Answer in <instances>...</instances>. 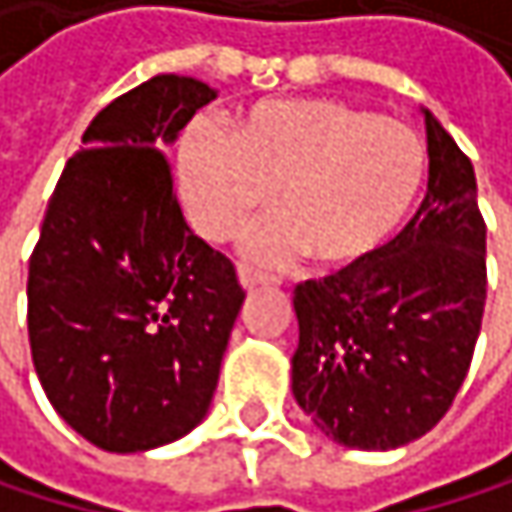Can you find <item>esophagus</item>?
<instances>
[{
  "label": "esophagus",
  "instance_id": "34e87169",
  "mask_svg": "<svg viewBox=\"0 0 512 512\" xmlns=\"http://www.w3.org/2000/svg\"><path fill=\"white\" fill-rule=\"evenodd\" d=\"M237 275H240V284H243L246 290L260 287V284H272V281H275L272 275L260 272V269H257V266H252V263H237Z\"/></svg>",
  "mask_w": 512,
  "mask_h": 512
}]
</instances>
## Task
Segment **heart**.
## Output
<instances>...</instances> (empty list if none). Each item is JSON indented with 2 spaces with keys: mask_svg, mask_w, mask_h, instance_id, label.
Listing matches in <instances>:
<instances>
[{
  "mask_svg": "<svg viewBox=\"0 0 512 512\" xmlns=\"http://www.w3.org/2000/svg\"><path fill=\"white\" fill-rule=\"evenodd\" d=\"M180 186L204 237L231 240L272 192L278 216L249 252L281 263L353 269L406 225L427 177V148L400 121L332 97L260 100L228 133L192 121L180 139Z\"/></svg>",
  "mask_w": 512,
  "mask_h": 512,
  "instance_id": "heart-1",
  "label": "heart"
}]
</instances>
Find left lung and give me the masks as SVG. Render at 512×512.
Masks as SVG:
<instances>
[{
    "label": "left lung",
    "mask_w": 512,
    "mask_h": 512,
    "mask_svg": "<svg viewBox=\"0 0 512 512\" xmlns=\"http://www.w3.org/2000/svg\"><path fill=\"white\" fill-rule=\"evenodd\" d=\"M427 151V195L385 252L293 290V394L347 448L388 451L430 433L480 335L486 222L474 168L430 112Z\"/></svg>",
    "instance_id": "obj_1"
}]
</instances>
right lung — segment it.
I'll list each match as a JSON object with an SVG mask.
<instances>
[{
	"mask_svg": "<svg viewBox=\"0 0 512 512\" xmlns=\"http://www.w3.org/2000/svg\"><path fill=\"white\" fill-rule=\"evenodd\" d=\"M216 91L159 73L115 97L67 159L29 257V347L52 409L115 454L189 433L246 299L186 228L165 145Z\"/></svg>",
	"mask_w": 512,
	"mask_h": 512,
	"instance_id": "right-lung-1",
	"label": "right lung"
}]
</instances>
